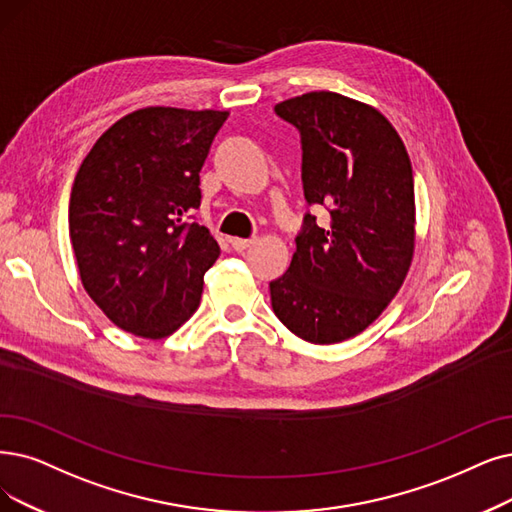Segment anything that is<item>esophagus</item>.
Returning a JSON list of instances; mask_svg holds the SVG:
<instances>
[{"instance_id":"obj_1","label":"esophagus","mask_w":512,"mask_h":512,"mask_svg":"<svg viewBox=\"0 0 512 512\" xmlns=\"http://www.w3.org/2000/svg\"><path fill=\"white\" fill-rule=\"evenodd\" d=\"M254 241H256L254 237H252V239H241V237H233V239H231V245H233V250H235V252H243V250H248Z\"/></svg>"}]
</instances>
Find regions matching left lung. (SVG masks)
Masks as SVG:
<instances>
[{
    "label": "left lung",
    "instance_id": "left-lung-1",
    "mask_svg": "<svg viewBox=\"0 0 512 512\" xmlns=\"http://www.w3.org/2000/svg\"><path fill=\"white\" fill-rule=\"evenodd\" d=\"M302 136L309 203L290 269L271 281L279 321L298 338L336 344L367 330L401 290L416 250L412 161L376 107L338 92H306L275 105Z\"/></svg>",
    "mask_w": 512,
    "mask_h": 512
}]
</instances>
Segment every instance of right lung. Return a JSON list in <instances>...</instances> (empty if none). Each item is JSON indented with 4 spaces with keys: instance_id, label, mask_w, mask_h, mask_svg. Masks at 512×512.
I'll return each instance as SVG.
<instances>
[{
    "instance_id": "obj_1",
    "label": "right lung",
    "mask_w": 512,
    "mask_h": 512,
    "mask_svg": "<svg viewBox=\"0 0 512 512\" xmlns=\"http://www.w3.org/2000/svg\"><path fill=\"white\" fill-rule=\"evenodd\" d=\"M229 111L147 107L102 134L77 170L69 237L81 285L117 327L174 334L197 311L218 241L187 216Z\"/></svg>"
}]
</instances>
